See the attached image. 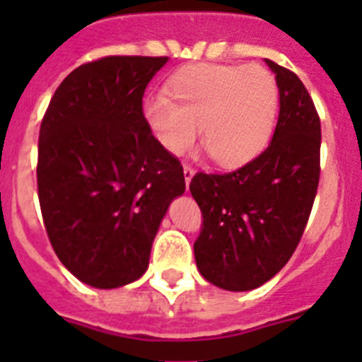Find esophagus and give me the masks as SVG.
<instances>
[{
    "mask_svg": "<svg viewBox=\"0 0 362 362\" xmlns=\"http://www.w3.org/2000/svg\"><path fill=\"white\" fill-rule=\"evenodd\" d=\"M194 174H196V172H194V168H192L190 165H183V175H185V183H187V187L190 185Z\"/></svg>",
    "mask_w": 362,
    "mask_h": 362,
    "instance_id": "1",
    "label": "esophagus"
}]
</instances>
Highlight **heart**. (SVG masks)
Listing matches in <instances>:
<instances>
[{
	"label": "heart",
	"instance_id": "obj_1",
	"mask_svg": "<svg viewBox=\"0 0 362 362\" xmlns=\"http://www.w3.org/2000/svg\"><path fill=\"white\" fill-rule=\"evenodd\" d=\"M165 95L143 107L148 129L172 153H185L197 139L214 163L226 168L250 163L263 152L276 129L279 88L257 65H192L179 70Z\"/></svg>",
	"mask_w": 362,
	"mask_h": 362
}]
</instances>
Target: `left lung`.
Returning <instances> with one entry per match:
<instances>
[{
  "label": "left lung",
  "mask_w": 362,
  "mask_h": 362,
  "mask_svg": "<svg viewBox=\"0 0 362 362\" xmlns=\"http://www.w3.org/2000/svg\"><path fill=\"white\" fill-rule=\"evenodd\" d=\"M279 88L272 143L228 174H199L190 183L203 214L194 243L201 276L230 292H248L288 263L308 223L319 185L321 121L292 70L267 59Z\"/></svg>",
  "instance_id": "8db88e82"
}]
</instances>
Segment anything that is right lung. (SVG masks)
I'll use <instances>...</instances> for the list:
<instances>
[{"label":"right lung","mask_w":362,"mask_h":362,"mask_svg":"<svg viewBox=\"0 0 362 362\" xmlns=\"http://www.w3.org/2000/svg\"><path fill=\"white\" fill-rule=\"evenodd\" d=\"M168 57L108 56L66 76L45 112L37 194L50 245L81 283L110 290L148 268L183 166L152 136L143 94Z\"/></svg>","instance_id":"add662e5"}]
</instances>
